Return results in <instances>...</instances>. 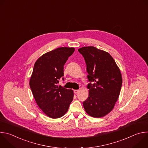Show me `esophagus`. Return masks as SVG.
I'll return each instance as SVG.
<instances>
[{
  "label": "esophagus",
  "mask_w": 148,
  "mask_h": 148,
  "mask_svg": "<svg viewBox=\"0 0 148 148\" xmlns=\"http://www.w3.org/2000/svg\"><path fill=\"white\" fill-rule=\"evenodd\" d=\"M79 90H74V94H78V93L79 92Z\"/></svg>",
  "instance_id": "obj_1"
}]
</instances>
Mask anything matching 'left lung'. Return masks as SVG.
Segmentation results:
<instances>
[{
	"instance_id": "left-lung-1",
	"label": "left lung",
	"mask_w": 148,
	"mask_h": 148,
	"mask_svg": "<svg viewBox=\"0 0 148 148\" xmlns=\"http://www.w3.org/2000/svg\"><path fill=\"white\" fill-rule=\"evenodd\" d=\"M78 51L85 59L90 81L88 97L83 102L84 110L92 117H103L114 109L118 99L122 83L120 69L107 51L93 46Z\"/></svg>"
}]
</instances>
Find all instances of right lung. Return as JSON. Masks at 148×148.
Masks as SVG:
<instances>
[{
    "label": "right lung",
    "instance_id": "right-lung-1",
    "mask_svg": "<svg viewBox=\"0 0 148 148\" xmlns=\"http://www.w3.org/2000/svg\"><path fill=\"white\" fill-rule=\"evenodd\" d=\"M74 50V47L57 48L42 55L34 65L30 87L38 107L51 118L64 115L73 99L72 90L57 84L64 75V65Z\"/></svg>",
    "mask_w": 148,
    "mask_h": 148
}]
</instances>
